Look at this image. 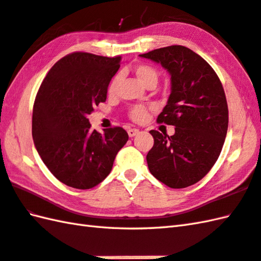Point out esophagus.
<instances>
[{"label": "esophagus", "instance_id": "esophagus-1", "mask_svg": "<svg viewBox=\"0 0 261 261\" xmlns=\"http://www.w3.org/2000/svg\"><path fill=\"white\" fill-rule=\"evenodd\" d=\"M127 133H128V136L129 137H134V136H136L138 133H140V129H137V128H129L128 130H127Z\"/></svg>", "mask_w": 261, "mask_h": 261}]
</instances>
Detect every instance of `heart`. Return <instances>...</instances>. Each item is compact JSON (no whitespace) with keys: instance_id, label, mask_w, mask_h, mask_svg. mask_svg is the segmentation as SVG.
<instances>
[{"instance_id":"b5f03b06","label":"heart","mask_w":261,"mask_h":261,"mask_svg":"<svg viewBox=\"0 0 261 261\" xmlns=\"http://www.w3.org/2000/svg\"><path fill=\"white\" fill-rule=\"evenodd\" d=\"M132 72L134 73V76L140 80V83L144 85L147 88L152 89L158 85L160 73L153 66L146 65V63H137L132 68ZM119 83V74H115V76L111 79V82L108 84V94L113 95L117 85ZM148 114V108L142 105H136L130 108L129 111V117L136 121V123H142L146 119Z\"/></svg>"}]
</instances>
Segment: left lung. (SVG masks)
Listing matches in <instances>:
<instances>
[{"label": "left lung", "mask_w": 261, "mask_h": 261, "mask_svg": "<svg viewBox=\"0 0 261 261\" xmlns=\"http://www.w3.org/2000/svg\"><path fill=\"white\" fill-rule=\"evenodd\" d=\"M140 56L171 74V95L158 123L175 127L172 136L149 132L154 138L146 156L149 172L172 189L188 188L209 173L221 153L229 123L222 84L203 58L183 45Z\"/></svg>", "instance_id": "left-lung-1"}]
</instances>
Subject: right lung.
Masks as SVG:
<instances>
[{"label": "right lung", "instance_id": "1", "mask_svg": "<svg viewBox=\"0 0 261 261\" xmlns=\"http://www.w3.org/2000/svg\"><path fill=\"white\" fill-rule=\"evenodd\" d=\"M120 57L73 52L55 63L34 100L32 137L40 158L60 182L87 190L111 173L118 150L128 141L121 127L90 129L87 116L106 101Z\"/></svg>", "mask_w": 261, "mask_h": 261}]
</instances>
